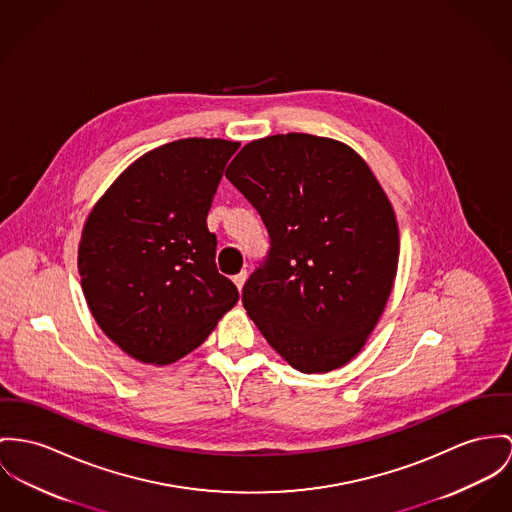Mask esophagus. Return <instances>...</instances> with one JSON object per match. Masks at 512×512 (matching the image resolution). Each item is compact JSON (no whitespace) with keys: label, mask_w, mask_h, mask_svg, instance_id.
Here are the masks:
<instances>
[{"label":"esophagus","mask_w":512,"mask_h":512,"mask_svg":"<svg viewBox=\"0 0 512 512\" xmlns=\"http://www.w3.org/2000/svg\"><path fill=\"white\" fill-rule=\"evenodd\" d=\"M245 280H247V273H245V271H241L239 275L234 276V284H236L237 290H239V292H241V288H243Z\"/></svg>","instance_id":"34e87169"}]
</instances>
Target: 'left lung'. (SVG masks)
I'll return each instance as SVG.
<instances>
[{
    "label": "left lung",
    "mask_w": 512,
    "mask_h": 512,
    "mask_svg": "<svg viewBox=\"0 0 512 512\" xmlns=\"http://www.w3.org/2000/svg\"><path fill=\"white\" fill-rule=\"evenodd\" d=\"M228 181L259 212L269 251L241 302L296 370L347 364L374 329L394 286V208L349 146L276 134L237 154Z\"/></svg>",
    "instance_id": "obj_1"
}]
</instances>
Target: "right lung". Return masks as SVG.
<instances>
[{"instance_id": "obj_1", "label": "right lung", "mask_w": 512, "mask_h": 512, "mask_svg": "<svg viewBox=\"0 0 512 512\" xmlns=\"http://www.w3.org/2000/svg\"><path fill=\"white\" fill-rule=\"evenodd\" d=\"M237 148L218 138L161 146L118 177L83 226L78 267L89 310L140 362L191 353L236 306L206 216Z\"/></svg>"}]
</instances>
